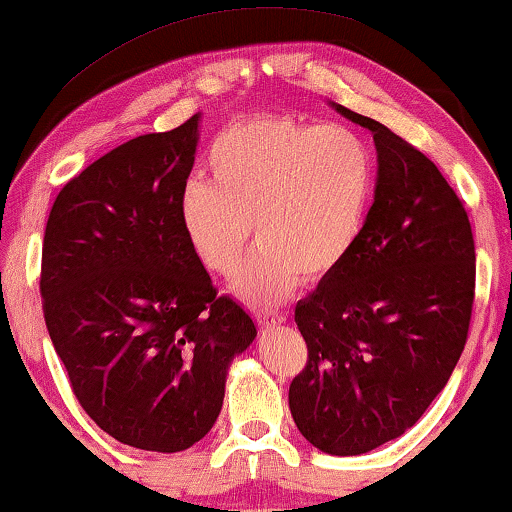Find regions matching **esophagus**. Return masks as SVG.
<instances>
[{"mask_svg": "<svg viewBox=\"0 0 512 512\" xmlns=\"http://www.w3.org/2000/svg\"><path fill=\"white\" fill-rule=\"evenodd\" d=\"M254 318L261 328H274V325H281L286 321L281 314H274V311H261V309L254 311Z\"/></svg>", "mask_w": 512, "mask_h": 512, "instance_id": "esophagus-1", "label": "esophagus"}]
</instances>
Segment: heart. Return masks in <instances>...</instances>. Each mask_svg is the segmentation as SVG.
I'll return each mask as SVG.
<instances>
[{
  "label": "heart",
  "instance_id": "1",
  "mask_svg": "<svg viewBox=\"0 0 512 512\" xmlns=\"http://www.w3.org/2000/svg\"><path fill=\"white\" fill-rule=\"evenodd\" d=\"M210 184L180 194V226L207 272L228 277L251 238L258 249L235 277L251 305H277L305 281L342 268L365 231L374 152L344 124L293 115L251 117L224 129L207 152Z\"/></svg>",
  "mask_w": 512,
  "mask_h": 512
}]
</instances>
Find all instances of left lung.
<instances>
[{
	"label": "left lung",
	"mask_w": 512,
	"mask_h": 512,
	"mask_svg": "<svg viewBox=\"0 0 512 512\" xmlns=\"http://www.w3.org/2000/svg\"><path fill=\"white\" fill-rule=\"evenodd\" d=\"M374 203L342 268L295 307L307 365L288 388L300 434L328 455H362L420 420L469 335L476 249L441 170L372 117Z\"/></svg>",
	"instance_id": "left-lung-1"
}]
</instances>
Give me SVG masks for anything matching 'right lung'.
Instances as JSON below:
<instances>
[{
	"label": "right lung",
	"instance_id": "obj_1",
	"mask_svg": "<svg viewBox=\"0 0 512 512\" xmlns=\"http://www.w3.org/2000/svg\"><path fill=\"white\" fill-rule=\"evenodd\" d=\"M198 120L96 159L59 191L43 235V316L73 395L103 432L154 453L210 432L228 367L256 339L180 226Z\"/></svg>",
	"mask_w": 512,
	"mask_h": 512
}]
</instances>
